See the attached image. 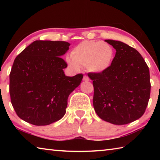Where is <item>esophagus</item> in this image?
Here are the masks:
<instances>
[{
    "mask_svg": "<svg viewBox=\"0 0 160 160\" xmlns=\"http://www.w3.org/2000/svg\"><path fill=\"white\" fill-rule=\"evenodd\" d=\"M90 80V78H89L87 75H85V76L83 77V81H89Z\"/></svg>",
    "mask_w": 160,
    "mask_h": 160,
    "instance_id": "esophagus-1",
    "label": "esophagus"
}]
</instances>
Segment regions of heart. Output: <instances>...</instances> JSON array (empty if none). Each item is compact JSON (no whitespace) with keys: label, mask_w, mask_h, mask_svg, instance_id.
<instances>
[{"label":"heart","mask_w":160,"mask_h":160,"mask_svg":"<svg viewBox=\"0 0 160 160\" xmlns=\"http://www.w3.org/2000/svg\"><path fill=\"white\" fill-rule=\"evenodd\" d=\"M70 56L66 58V62L74 71H79L80 67H86L91 72L100 73L112 65L114 51L107 42L85 40L72 48Z\"/></svg>","instance_id":"obj_1"}]
</instances>
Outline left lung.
<instances>
[{
	"label": "left lung",
	"instance_id": "8db88e82",
	"mask_svg": "<svg viewBox=\"0 0 160 160\" xmlns=\"http://www.w3.org/2000/svg\"><path fill=\"white\" fill-rule=\"evenodd\" d=\"M116 49L110 67L90 73L93 80V106L100 118L124 125L145 113L150 95V70L140 53L122 42L105 40Z\"/></svg>",
	"mask_w": 160,
	"mask_h": 160
}]
</instances>
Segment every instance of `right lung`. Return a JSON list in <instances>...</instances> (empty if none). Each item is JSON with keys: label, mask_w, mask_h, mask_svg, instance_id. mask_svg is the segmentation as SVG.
Returning a JSON list of instances; mask_svg holds the SVG:
<instances>
[{"label": "right lung", "mask_w": 160, "mask_h": 160, "mask_svg": "<svg viewBox=\"0 0 160 160\" xmlns=\"http://www.w3.org/2000/svg\"><path fill=\"white\" fill-rule=\"evenodd\" d=\"M70 45L37 40L15 58L10 73V99L17 115L26 122L47 126L66 113L68 96L83 78L65 75L68 66L61 57Z\"/></svg>", "instance_id": "right-lung-1"}]
</instances>
